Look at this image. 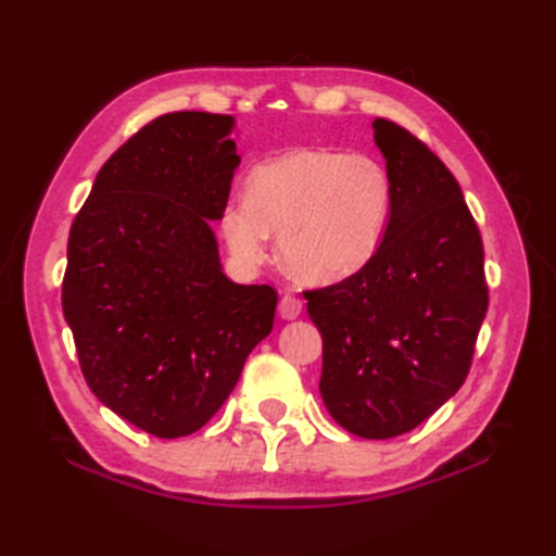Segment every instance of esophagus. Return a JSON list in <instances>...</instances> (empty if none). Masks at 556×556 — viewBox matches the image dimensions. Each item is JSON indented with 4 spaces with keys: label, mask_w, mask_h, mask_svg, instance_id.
<instances>
[{
    "label": "esophagus",
    "mask_w": 556,
    "mask_h": 556,
    "mask_svg": "<svg viewBox=\"0 0 556 556\" xmlns=\"http://www.w3.org/2000/svg\"><path fill=\"white\" fill-rule=\"evenodd\" d=\"M303 313V303L291 296V293H285L279 301V317L281 320H296V317Z\"/></svg>",
    "instance_id": "obj_1"
}]
</instances>
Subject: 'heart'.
Listing matches in <instances>:
<instances>
[{
    "label": "heart",
    "instance_id": "heart-1",
    "mask_svg": "<svg viewBox=\"0 0 556 556\" xmlns=\"http://www.w3.org/2000/svg\"><path fill=\"white\" fill-rule=\"evenodd\" d=\"M392 179L363 152L293 148L263 160L245 179V200L222 212L231 253L260 260L279 233V260L301 281L334 285L370 263L380 245Z\"/></svg>",
    "mask_w": 556,
    "mask_h": 556
}]
</instances>
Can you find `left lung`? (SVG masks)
Wrapping results in <instances>:
<instances>
[{
	"mask_svg": "<svg viewBox=\"0 0 556 556\" xmlns=\"http://www.w3.org/2000/svg\"><path fill=\"white\" fill-rule=\"evenodd\" d=\"M372 128L392 179L382 243L356 275L305 299L323 334L329 416L351 434L389 440L464 384L488 285L480 231L452 172L406 128Z\"/></svg>",
	"mask_w": 556,
	"mask_h": 556,
	"instance_id": "1",
	"label": "left lung"
}]
</instances>
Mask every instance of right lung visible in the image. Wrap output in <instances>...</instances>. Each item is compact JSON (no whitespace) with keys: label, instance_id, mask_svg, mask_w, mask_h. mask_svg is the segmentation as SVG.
Listing matches in <instances>:
<instances>
[{"label":"right lung","instance_id":"1","mask_svg":"<svg viewBox=\"0 0 556 556\" xmlns=\"http://www.w3.org/2000/svg\"><path fill=\"white\" fill-rule=\"evenodd\" d=\"M227 114L174 112L104 162L68 233L62 289L83 377L162 440L215 416L275 325L277 291L233 285L210 222L241 157Z\"/></svg>","mask_w":556,"mask_h":556}]
</instances>
